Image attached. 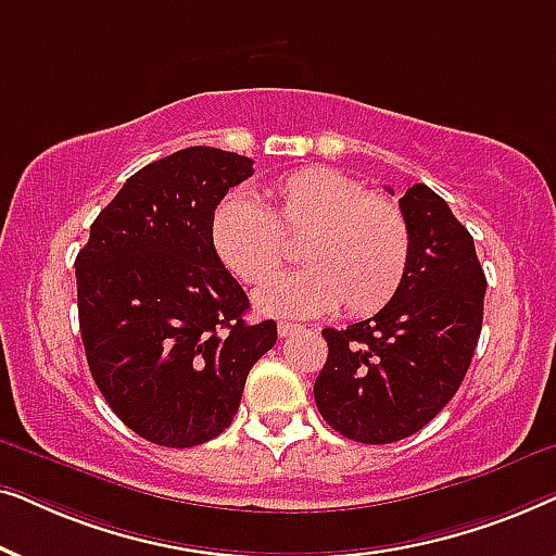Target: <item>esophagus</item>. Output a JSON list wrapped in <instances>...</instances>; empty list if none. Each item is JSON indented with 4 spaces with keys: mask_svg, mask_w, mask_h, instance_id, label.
I'll list each match as a JSON object with an SVG mask.
<instances>
[{
    "mask_svg": "<svg viewBox=\"0 0 556 556\" xmlns=\"http://www.w3.org/2000/svg\"><path fill=\"white\" fill-rule=\"evenodd\" d=\"M301 329H303V326H299V324L280 321V324H278V337H280V339H288V337H293V333H299Z\"/></svg>",
    "mask_w": 556,
    "mask_h": 556,
    "instance_id": "esophagus-1",
    "label": "esophagus"
}]
</instances>
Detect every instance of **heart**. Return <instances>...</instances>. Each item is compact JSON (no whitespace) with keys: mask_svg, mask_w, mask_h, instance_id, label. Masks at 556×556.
I'll return each mask as SVG.
<instances>
[{"mask_svg":"<svg viewBox=\"0 0 556 556\" xmlns=\"http://www.w3.org/2000/svg\"><path fill=\"white\" fill-rule=\"evenodd\" d=\"M268 207L230 192L210 217L219 263L248 286L276 278L286 240H301L306 265L255 295L257 311L306 318L344 306L369 316L387 306L405 280L413 235L397 202L371 194L359 179L329 166H303L268 187Z\"/></svg>","mask_w":556,"mask_h":556,"instance_id":"obj_1","label":"heart"}]
</instances>
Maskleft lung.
<instances>
[{
  "instance_id": "8db88e82",
  "label": "left lung",
  "mask_w": 556,
  "mask_h": 556,
  "mask_svg": "<svg viewBox=\"0 0 556 556\" xmlns=\"http://www.w3.org/2000/svg\"><path fill=\"white\" fill-rule=\"evenodd\" d=\"M400 210L413 235L405 280L367 321L321 331L329 356L314 384L324 420L367 445L409 438L453 400L483 326L470 232L425 185L409 187Z\"/></svg>"
}]
</instances>
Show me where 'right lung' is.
<instances>
[{
    "mask_svg": "<svg viewBox=\"0 0 556 556\" xmlns=\"http://www.w3.org/2000/svg\"><path fill=\"white\" fill-rule=\"evenodd\" d=\"M253 159L189 147L126 179L75 257L86 359L109 407L164 447L217 438L238 415L248 371L276 344L250 324L242 286L219 263L210 217Z\"/></svg>",
    "mask_w": 556,
    "mask_h": 556,
    "instance_id": "1",
    "label": "right lung"
}]
</instances>
